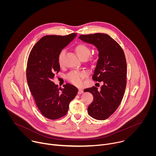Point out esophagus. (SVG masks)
I'll list each match as a JSON object with an SVG mask.
<instances>
[{
	"label": "esophagus",
	"instance_id": "34e87169",
	"mask_svg": "<svg viewBox=\"0 0 156 156\" xmlns=\"http://www.w3.org/2000/svg\"><path fill=\"white\" fill-rule=\"evenodd\" d=\"M83 93H84L83 90H81V89H79V90H78V94H83Z\"/></svg>",
	"mask_w": 156,
	"mask_h": 156
}]
</instances>
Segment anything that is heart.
<instances>
[{"label":"heart","instance_id":"obj_1","mask_svg":"<svg viewBox=\"0 0 156 156\" xmlns=\"http://www.w3.org/2000/svg\"><path fill=\"white\" fill-rule=\"evenodd\" d=\"M75 51L80 59H86L91 52L90 48L84 44H80L77 45L75 48ZM64 55L65 51L63 50L58 54V62L60 66L63 65ZM91 61H94V59L92 58ZM87 73L85 71H73L70 72L66 75V78L72 84L79 86L81 85L83 80L87 76Z\"/></svg>","mask_w":156,"mask_h":156}]
</instances>
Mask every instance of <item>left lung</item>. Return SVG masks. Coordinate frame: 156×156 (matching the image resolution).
<instances>
[{"label": "left lung", "instance_id": "left-lung-1", "mask_svg": "<svg viewBox=\"0 0 156 156\" xmlns=\"http://www.w3.org/2000/svg\"><path fill=\"white\" fill-rule=\"evenodd\" d=\"M79 38L93 44L99 51V58L93 80L102 81L101 90L93 86L84 92L91 93L93 101L87 112L93 118L104 120L114 113L123 99L126 86V61L119 44L110 36L104 33L81 35Z\"/></svg>", "mask_w": 156, "mask_h": 156}]
</instances>
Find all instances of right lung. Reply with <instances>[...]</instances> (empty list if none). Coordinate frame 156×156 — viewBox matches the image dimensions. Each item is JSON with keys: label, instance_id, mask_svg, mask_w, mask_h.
I'll return each mask as SVG.
<instances>
[{"label": "right lung", "instance_id": "obj_1", "mask_svg": "<svg viewBox=\"0 0 156 156\" xmlns=\"http://www.w3.org/2000/svg\"><path fill=\"white\" fill-rule=\"evenodd\" d=\"M76 34L44 36L32 48L28 58L27 79L29 88L41 113L50 120L64 117L78 91L70 84L66 83L60 89L52 81L55 74L60 70L59 53Z\"/></svg>", "mask_w": 156, "mask_h": 156}]
</instances>
